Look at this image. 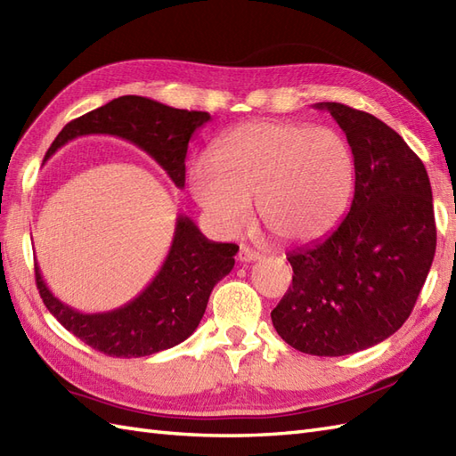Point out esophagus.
<instances>
[{"mask_svg":"<svg viewBox=\"0 0 456 456\" xmlns=\"http://www.w3.org/2000/svg\"><path fill=\"white\" fill-rule=\"evenodd\" d=\"M260 258H262V254L252 250L250 247H240V250H239V260H240L242 264L256 262V260H260Z\"/></svg>","mask_w":456,"mask_h":456,"instance_id":"34e87169","label":"esophagus"}]
</instances>
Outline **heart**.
Listing matches in <instances>:
<instances>
[{
  "label": "heart",
  "mask_w": 456,
  "mask_h": 456,
  "mask_svg": "<svg viewBox=\"0 0 456 456\" xmlns=\"http://www.w3.org/2000/svg\"><path fill=\"white\" fill-rule=\"evenodd\" d=\"M356 156L335 128L256 121L216 140L209 163L191 171V192L209 221L235 235L256 202L264 229L285 244L323 239L354 194Z\"/></svg>",
  "instance_id": "b5f03b06"
}]
</instances>
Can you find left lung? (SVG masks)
Returning a JSON list of instances; mask_svg holds the SVG:
<instances>
[{"mask_svg":"<svg viewBox=\"0 0 456 456\" xmlns=\"http://www.w3.org/2000/svg\"><path fill=\"white\" fill-rule=\"evenodd\" d=\"M356 156L354 196L331 235L287 254L293 287L273 328L300 353L345 356L391 337L411 316L436 254L428 171L399 133L366 111L320 102Z\"/></svg>","mask_w":456,"mask_h":456,"instance_id":"1","label":"left lung"}]
</instances>
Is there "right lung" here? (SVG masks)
<instances>
[{
    "label": "right lung",
    "instance_id": "right-lung-1",
    "mask_svg": "<svg viewBox=\"0 0 456 456\" xmlns=\"http://www.w3.org/2000/svg\"><path fill=\"white\" fill-rule=\"evenodd\" d=\"M208 121L206 111L175 110L142 96H121L67 123L45 158L77 136L113 134L144 150L175 186L183 189L189 140ZM237 252V244L208 240L191 217L179 216L167 258L150 285L126 305L96 314L65 305L44 283L38 264L34 272L45 308L67 331L108 356L138 358L189 339L204 316L214 287L235 265Z\"/></svg>",
    "mask_w": 456,
    "mask_h": 456
}]
</instances>
